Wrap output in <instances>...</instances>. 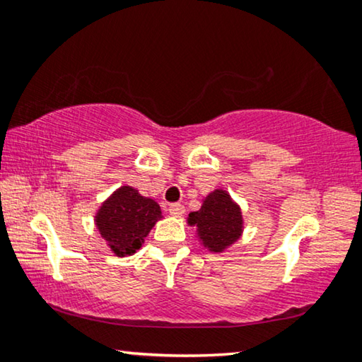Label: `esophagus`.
Segmentation results:
<instances>
[{
    "instance_id": "34e87169",
    "label": "esophagus",
    "mask_w": 362,
    "mask_h": 362,
    "mask_svg": "<svg viewBox=\"0 0 362 362\" xmlns=\"http://www.w3.org/2000/svg\"><path fill=\"white\" fill-rule=\"evenodd\" d=\"M169 214L174 217H182L185 214V207L182 204H170L169 206Z\"/></svg>"
}]
</instances>
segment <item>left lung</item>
Returning a JSON list of instances; mask_svg holds the SVG:
<instances>
[{"instance_id":"left-lung-1","label":"left lung","mask_w":362,"mask_h":362,"mask_svg":"<svg viewBox=\"0 0 362 362\" xmlns=\"http://www.w3.org/2000/svg\"><path fill=\"white\" fill-rule=\"evenodd\" d=\"M241 207L225 189H214L199 211L188 214V225L196 226L199 241L211 252H223L243 235Z\"/></svg>"}]
</instances>
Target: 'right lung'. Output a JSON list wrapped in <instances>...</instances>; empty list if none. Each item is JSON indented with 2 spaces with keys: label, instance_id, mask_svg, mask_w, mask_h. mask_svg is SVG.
I'll return each mask as SVG.
<instances>
[{
  "label": "right lung",
  "instance_id": "1",
  "mask_svg": "<svg viewBox=\"0 0 362 362\" xmlns=\"http://www.w3.org/2000/svg\"><path fill=\"white\" fill-rule=\"evenodd\" d=\"M161 217V207L155 199L124 185L103 201L95 214V225L112 252L124 257L142 247L146 235Z\"/></svg>",
  "mask_w": 362,
  "mask_h": 362
}]
</instances>
